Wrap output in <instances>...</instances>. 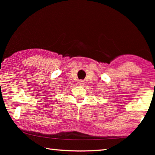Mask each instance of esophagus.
I'll return each instance as SVG.
<instances>
[{
    "instance_id": "34e87169",
    "label": "esophagus",
    "mask_w": 155,
    "mask_h": 155,
    "mask_svg": "<svg viewBox=\"0 0 155 155\" xmlns=\"http://www.w3.org/2000/svg\"><path fill=\"white\" fill-rule=\"evenodd\" d=\"M78 84H79L80 86H83V84H84V81L83 80H80L78 81Z\"/></svg>"
}]
</instances>
